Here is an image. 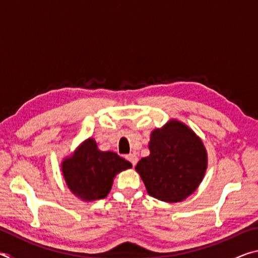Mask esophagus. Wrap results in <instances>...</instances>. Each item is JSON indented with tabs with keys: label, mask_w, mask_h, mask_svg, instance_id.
Returning <instances> with one entry per match:
<instances>
[{
	"label": "esophagus",
	"mask_w": 258,
	"mask_h": 258,
	"mask_svg": "<svg viewBox=\"0 0 258 258\" xmlns=\"http://www.w3.org/2000/svg\"><path fill=\"white\" fill-rule=\"evenodd\" d=\"M126 159H127L133 166L137 165V163H138V157L135 156L134 154H130V155L126 156Z\"/></svg>",
	"instance_id": "obj_1"
}]
</instances>
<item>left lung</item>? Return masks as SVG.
<instances>
[{
    "mask_svg": "<svg viewBox=\"0 0 258 258\" xmlns=\"http://www.w3.org/2000/svg\"><path fill=\"white\" fill-rule=\"evenodd\" d=\"M150 155L139 161L137 172L151 197L177 203L197 189L207 167L202 140L177 120L151 133Z\"/></svg>",
    "mask_w": 258,
    "mask_h": 258,
    "instance_id": "obj_1",
    "label": "left lung"
}]
</instances>
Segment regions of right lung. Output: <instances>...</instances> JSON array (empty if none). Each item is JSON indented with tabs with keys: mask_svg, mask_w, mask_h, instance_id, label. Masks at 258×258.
Listing matches in <instances>:
<instances>
[{
	"mask_svg": "<svg viewBox=\"0 0 258 258\" xmlns=\"http://www.w3.org/2000/svg\"><path fill=\"white\" fill-rule=\"evenodd\" d=\"M132 167L130 161L112 151H100L89 139L62 163L63 177L74 195L83 200L107 197L117 173Z\"/></svg>",
	"mask_w": 258,
	"mask_h": 258,
	"instance_id": "1",
	"label": "right lung"
}]
</instances>
